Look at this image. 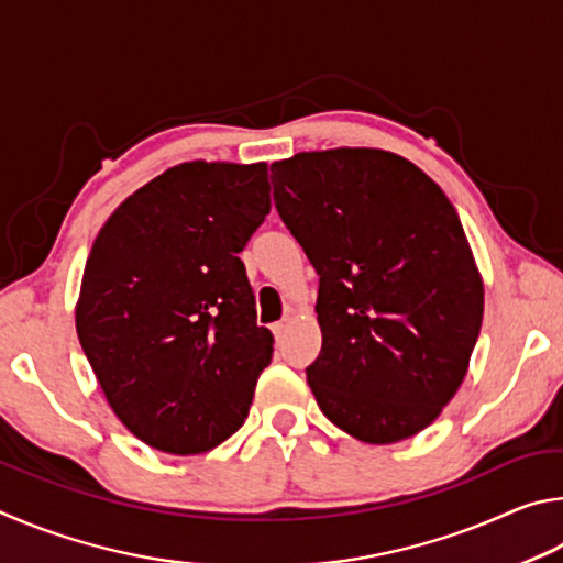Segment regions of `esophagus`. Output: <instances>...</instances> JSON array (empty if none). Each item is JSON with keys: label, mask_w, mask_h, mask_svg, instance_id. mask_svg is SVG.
<instances>
[{"label": "esophagus", "mask_w": 563, "mask_h": 563, "mask_svg": "<svg viewBox=\"0 0 563 563\" xmlns=\"http://www.w3.org/2000/svg\"><path fill=\"white\" fill-rule=\"evenodd\" d=\"M272 333H274L276 341H282L284 333H287V321H276V323H272Z\"/></svg>", "instance_id": "esophagus-1"}]
</instances>
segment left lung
I'll return each instance as SVG.
<instances>
[{"mask_svg":"<svg viewBox=\"0 0 563 563\" xmlns=\"http://www.w3.org/2000/svg\"><path fill=\"white\" fill-rule=\"evenodd\" d=\"M276 212L319 274V408L356 440L418 435L465 378L485 289L460 214L406 157L373 147L272 165Z\"/></svg>","mask_w":563,"mask_h":563,"instance_id":"1","label":"left lung"}]
</instances>
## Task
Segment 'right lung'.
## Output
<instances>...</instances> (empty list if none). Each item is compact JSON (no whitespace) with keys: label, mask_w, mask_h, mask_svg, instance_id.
<instances>
[{"label":"right lung","mask_w":563,"mask_h":563,"mask_svg":"<svg viewBox=\"0 0 563 563\" xmlns=\"http://www.w3.org/2000/svg\"><path fill=\"white\" fill-rule=\"evenodd\" d=\"M266 163H183L108 217L76 331L123 426L170 455L220 445L250 416L274 336L240 252L269 214Z\"/></svg>","instance_id":"right-lung-1"}]
</instances>
